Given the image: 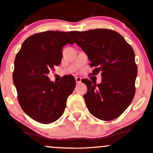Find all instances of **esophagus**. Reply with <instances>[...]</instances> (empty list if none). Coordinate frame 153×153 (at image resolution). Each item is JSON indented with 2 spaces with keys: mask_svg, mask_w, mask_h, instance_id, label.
<instances>
[{
  "mask_svg": "<svg viewBox=\"0 0 153 153\" xmlns=\"http://www.w3.org/2000/svg\"><path fill=\"white\" fill-rule=\"evenodd\" d=\"M75 81H76V83L78 84L81 82V78L80 77H75Z\"/></svg>",
  "mask_w": 153,
  "mask_h": 153,
  "instance_id": "34e87169",
  "label": "esophagus"
}]
</instances>
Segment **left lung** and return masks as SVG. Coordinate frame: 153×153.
<instances>
[{"instance_id":"left-lung-1","label":"left lung","mask_w":153,"mask_h":153,"mask_svg":"<svg viewBox=\"0 0 153 153\" xmlns=\"http://www.w3.org/2000/svg\"><path fill=\"white\" fill-rule=\"evenodd\" d=\"M74 42L86 53L91 75L101 73L102 81L81 80L87 85L83 96L89 112L103 121L119 117L129 106L135 94L137 66L132 47L117 31L96 29L70 31Z\"/></svg>"}]
</instances>
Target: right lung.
<instances>
[{
	"label": "right lung",
	"instance_id": "add662e5",
	"mask_svg": "<svg viewBox=\"0 0 153 153\" xmlns=\"http://www.w3.org/2000/svg\"><path fill=\"white\" fill-rule=\"evenodd\" d=\"M74 44L65 31H47L28 37L16 56L13 80L19 104L36 122L50 124L64 113L68 96L75 87L73 75L50 81L47 75L60 64L62 47Z\"/></svg>",
	"mask_w": 153,
	"mask_h": 153
}]
</instances>
